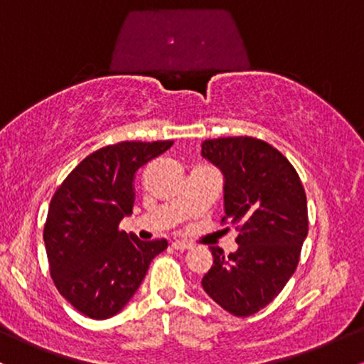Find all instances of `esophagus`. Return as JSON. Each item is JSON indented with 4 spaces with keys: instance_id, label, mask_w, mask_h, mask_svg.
<instances>
[{
    "instance_id": "34e87169",
    "label": "esophagus",
    "mask_w": 364,
    "mask_h": 364,
    "mask_svg": "<svg viewBox=\"0 0 364 364\" xmlns=\"http://www.w3.org/2000/svg\"><path fill=\"white\" fill-rule=\"evenodd\" d=\"M173 248L174 250H188V248H191V245L186 243V241H174Z\"/></svg>"
}]
</instances>
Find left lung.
Returning a JSON list of instances; mask_svg holds the SVG:
<instances>
[{
  "label": "left lung",
  "mask_w": 364,
  "mask_h": 364,
  "mask_svg": "<svg viewBox=\"0 0 364 364\" xmlns=\"http://www.w3.org/2000/svg\"><path fill=\"white\" fill-rule=\"evenodd\" d=\"M202 156L224 174L223 220L236 225L237 250L210 246L214 265L203 291L235 316L265 308L284 289L308 235L306 193L296 169L253 136L205 140Z\"/></svg>",
  "instance_id": "8db88e82"
}]
</instances>
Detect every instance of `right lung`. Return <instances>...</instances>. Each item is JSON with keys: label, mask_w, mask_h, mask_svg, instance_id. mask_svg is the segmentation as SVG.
Masks as SVG:
<instances>
[{"label": "right lung", "mask_w": 364, "mask_h": 364, "mask_svg": "<svg viewBox=\"0 0 364 364\" xmlns=\"http://www.w3.org/2000/svg\"><path fill=\"white\" fill-rule=\"evenodd\" d=\"M173 141H119L87 156L49 203L44 243L58 291L94 320L114 316L133 298L166 240L141 241L119 229L133 212L135 173Z\"/></svg>", "instance_id": "1"}]
</instances>
